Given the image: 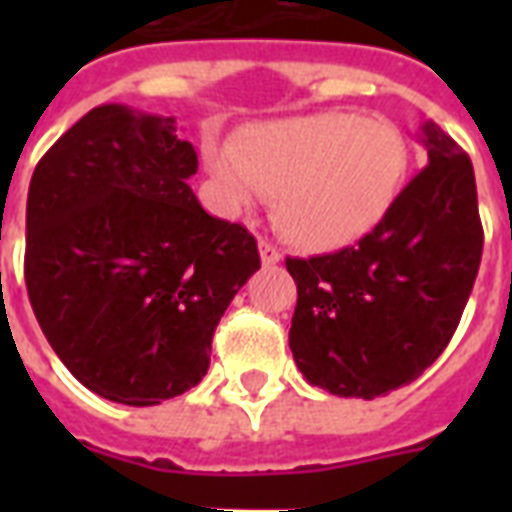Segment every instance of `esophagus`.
<instances>
[{"mask_svg":"<svg viewBox=\"0 0 512 512\" xmlns=\"http://www.w3.org/2000/svg\"><path fill=\"white\" fill-rule=\"evenodd\" d=\"M260 257H263V265H276L281 263V249L268 239H260Z\"/></svg>","mask_w":512,"mask_h":512,"instance_id":"34e87169","label":"esophagus"}]
</instances>
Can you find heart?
<instances>
[{
	"instance_id": "obj_1",
	"label": "heart",
	"mask_w": 512,
	"mask_h": 512,
	"mask_svg": "<svg viewBox=\"0 0 512 512\" xmlns=\"http://www.w3.org/2000/svg\"><path fill=\"white\" fill-rule=\"evenodd\" d=\"M217 201L244 212L276 196V223L305 249H335L380 223L396 201L409 146L396 124L342 111L249 124L204 151Z\"/></svg>"
}]
</instances>
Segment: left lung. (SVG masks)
Masks as SVG:
<instances>
[{"mask_svg":"<svg viewBox=\"0 0 512 512\" xmlns=\"http://www.w3.org/2000/svg\"><path fill=\"white\" fill-rule=\"evenodd\" d=\"M428 167L380 223L340 252L287 257L297 284L289 348L311 385L377 398L417 380L452 340L473 292L484 228L470 156L422 124Z\"/></svg>","mask_w":512,"mask_h":512,"instance_id":"8db88e82","label":"left lung"}]
</instances>
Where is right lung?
<instances>
[{
    "label": "right lung",
    "instance_id": "obj_1",
    "mask_svg": "<svg viewBox=\"0 0 512 512\" xmlns=\"http://www.w3.org/2000/svg\"><path fill=\"white\" fill-rule=\"evenodd\" d=\"M175 116L92 108L39 159L26 204V289L44 337L92 393L175 398L209 369L212 335L260 268L255 236L204 212Z\"/></svg>",
    "mask_w": 512,
    "mask_h": 512
}]
</instances>
